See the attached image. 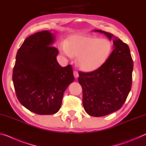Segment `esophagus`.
I'll use <instances>...</instances> for the list:
<instances>
[{
  "mask_svg": "<svg viewBox=\"0 0 146 146\" xmlns=\"http://www.w3.org/2000/svg\"><path fill=\"white\" fill-rule=\"evenodd\" d=\"M73 75H74V76H75V78H77L78 76V72L77 71H73Z\"/></svg>",
  "mask_w": 146,
  "mask_h": 146,
  "instance_id": "obj_1",
  "label": "esophagus"
}]
</instances>
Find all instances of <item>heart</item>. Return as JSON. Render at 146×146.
<instances>
[{"instance_id":"1","label":"heart","mask_w":146,"mask_h":146,"mask_svg":"<svg viewBox=\"0 0 146 146\" xmlns=\"http://www.w3.org/2000/svg\"><path fill=\"white\" fill-rule=\"evenodd\" d=\"M111 49V44L107 39L75 35L70 38L67 44H63L62 53L70 58L78 57L77 64L81 70L92 71L106 62Z\"/></svg>"}]
</instances>
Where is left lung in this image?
<instances>
[{"label":"left lung","mask_w":146,"mask_h":146,"mask_svg":"<svg viewBox=\"0 0 146 146\" xmlns=\"http://www.w3.org/2000/svg\"><path fill=\"white\" fill-rule=\"evenodd\" d=\"M95 31L113 40L114 49L97 70L79 71L78 80L82 88L86 113L102 117L120 110L124 104L131 88L133 61L127 44L108 32Z\"/></svg>","instance_id":"obj_1"}]
</instances>
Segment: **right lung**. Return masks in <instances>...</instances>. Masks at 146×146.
I'll return each mask as SVG.
<instances>
[{"label":"right lung","mask_w":146,"mask_h":146,"mask_svg":"<svg viewBox=\"0 0 146 146\" xmlns=\"http://www.w3.org/2000/svg\"><path fill=\"white\" fill-rule=\"evenodd\" d=\"M49 31L37 32L24 41L17 51L13 82L20 103L38 115L58 111L64 93L74 81L71 65L62 68L56 60L58 49Z\"/></svg>","instance_id":"obj_1"}]
</instances>
